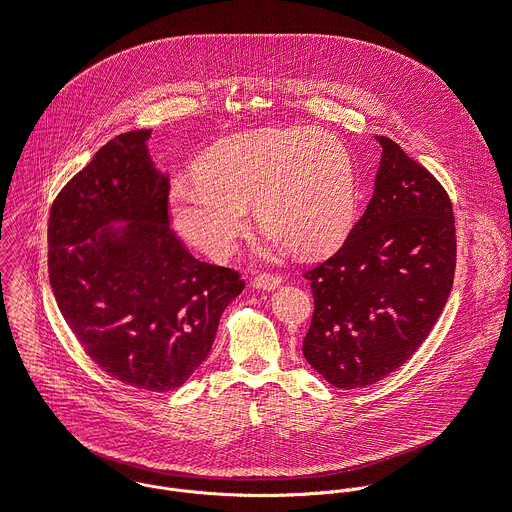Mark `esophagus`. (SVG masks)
<instances>
[{
    "label": "esophagus",
    "mask_w": 512,
    "mask_h": 512,
    "mask_svg": "<svg viewBox=\"0 0 512 512\" xmlns=\"http://www.w3.org/2000/svg\"><path fill=\"white\" fill-rule=\"evenodd\" d=\"M281 283H283V279H281L279 275L261 273V275H257V277L251 281V287H253V289H263V291H273V289H277Z\"/></svg>",
    "instance_id": "34e87169"
}]
</instances>
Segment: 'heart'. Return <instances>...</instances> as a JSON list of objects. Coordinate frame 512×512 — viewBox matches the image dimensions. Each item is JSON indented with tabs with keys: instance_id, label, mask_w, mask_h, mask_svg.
Instances as JSON below:
<instances>
[{
	"instance_id": "b5f03b06",
	"label": "heart",
	"mask_w": 512,
	"mask_h": 512,
	"mask_svg": "<svg viewBox=\"0 0 512 512\" xmlns=\"http://www.w3.org/2000/svg\"><path fill=\"white\" fill-rule=\"evenodd\" d=\"M355 167L343 143L313 127L259 129L211 145L199 173L171 189L179 233L211 257L233 251L249 205L295 255L337 245L355 215Z\"/></svg>"
}]
</instances>
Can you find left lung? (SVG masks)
<instances>
[{"instance_id": "left-lung-1", "label": "left lung", "mask_w": 512, "mask_h": 512, "mask_svg": "<svg viewBox=\"0 0 512 512\" xmlns=\"http://www.w3.org/2000/svg\"><path fill=\"white\" fill-rule=\"evenodd\" d=\"M373 197L345 243L305 273L315 311L303 339L309 365L333 387L373 385L429 337L457 265L445 187L389 137Z\"/></svg>"}]
</instances>
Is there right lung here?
<instances>
[{
  "instance_id": "obj_1",
  "label": "right lung",
  "mask_w": 512,
  "mask_h": 512,
  "mask_svg": "<svg viewBox=\"0 0 512 512\" xmlns=\"http://www.w3.org/2000/svg\"><path fill=\"white\" fill-rule=\"evenodd\" d=\"M149 137L151 129L113 137L59 191L47 265L57 307L89 359L129 387L167 393L207 359L245 281L197 261L175 237L169 177L151 161Z\"/></svg>"
}]
</instances>
